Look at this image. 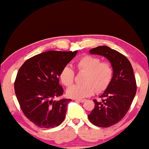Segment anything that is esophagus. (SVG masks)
I'll return each mask as SVG.
<instances>
[{
	"instance_id": "esophagus-1",
	"label": "esophagus",
	"mask_w": 149,
	"mask_h": 149,
	"mask_svg": "<svg viewBox=\"0 0 149 149\" xmlns=\"http://www.w3.org/2000/svg\"><path fill=\"white\" fill-rule=\"evenodd\" d=\"M75 101L79 102H84L86 101V99H76L75 100Z\"/></svg>"
}]
</instances>
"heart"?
<instances>
[{
	"label": "heart",
	"mask_w": 149,
	"mask_h": 149,
	"mask_svg": "<svg viewBox=\"0 0 149 149\" xmlns=\"http://www.w3.org/2000/svg\"><path fill=\"white\" fill-rule=\"evenodd\" d=\"M76 68L79 72H86L83 84H75L67 90L71 98L81 99L91 96L96 91L100 93L105 90L112 80L113 68L108 61H102L100 58L92 55L84 56L76 61ZM59 79L66 86H70L74 81V71L70 66L64 67L61 71Z\"/></svg>",
	"instance_id": "obj_1"
}]
</instances>
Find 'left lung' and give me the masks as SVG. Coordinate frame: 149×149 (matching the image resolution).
Masks as SVG:
<instances>
[{
  "mask_svg": "<svg viewBox=\"0 0 149 149\" xmlns=\"http://www.w3.org/2000/svg\"><path fill=\"white\" fill-rule=\"evenodd\" d=\"M89 52L107 58L113 68L112 80L100 96L104 99L93 100L95 108L88 116L96 126L110 127L125 116L136 95V82L134 70L124 55L107 46L94 48Z\"/></svg>",
  "mask_w": 149,
  "mask_h": 149,
  "instance_id": "obj_1",
  "label": "left lung"
}]
</instances>
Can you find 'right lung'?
I'll list each match as a JSON object with an SVG mask.
<instances>
[{"label": "right lung", "instance_id": "1", "mask_svg": "<svg viewBox=\"0 0 149 149\" xmlns=\"http://www.w3.org/2000/svg\"><path fill=\"white\" fill-rule=\"evenodd\" d=\"M77 53L49 51L30 58L19 70L14 84L17 98L25 116L37 126L56 127L64 120L72 99L54 98L63 93L58 84L61 71Z\"/></svg>", "mask_w": 149, "mask_h": 149}]
</instances>
